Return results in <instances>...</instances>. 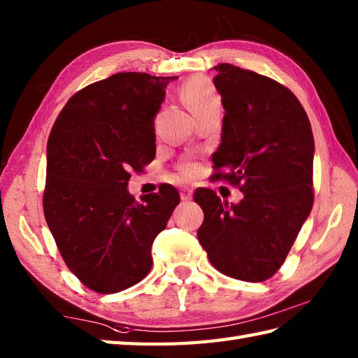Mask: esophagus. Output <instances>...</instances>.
<instances>
[{
  "label": "esophagus",
  "mask_w": 358,
  "mask_h": 358,
  "mask_svg": "<svg viewBox=\"0 0 358 358\" xmlns=\"http://www.w3.org/2000/svg\"><path fill=\"white\" fill-rule=\"evenodd\" d=\"M180 196H181V200H191L192 199V189L183 187L180 191Z\"/></svg>",
  "instance_id": "obj_1"
}]
</instances>
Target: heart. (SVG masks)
<instances>
[{"mask_svg":"<svg viewBox=\"0 0 358 358\" xmlns=\"http://www.w3.org/2000/svg\"><path fill=\"white\" fill-rule=\"evenodd\" d=\"M181 95H183V100L194 117L209 112L212 109H220V96L215 87L212 86V83L206 78L195 77L189 80L183 86ZM194 164H186L183 167V172L186 175L194 173Z\"/></svg>","mask_w":358,"mask_h":358,"instance_id":"heart-1","label":"heart"}]
</instances>
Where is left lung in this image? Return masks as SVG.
Masks as SVG:
<instances>
[{
	"label": "left lung",
	"instance_id": "1",
	"mask_svg": "<svg viewBox=\"0 0 358 358\" xmlns=\"http://www.w3.org/2000/svg\"><path fill=\"white\" fill-rule=\"evenodd\" d=\"M214 69L224 108L215 178L238 186L243 200L229 204L199 189L196 235L217 271L257 283L280 269L313 209L314 135L287 87L229 63Z\"/></svg>",
	"mask_w": 358,
	"mask_h": 358
}]
</instances>
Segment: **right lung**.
I'll use <instances>...</instances> for the list:
<instances>
[{
	"instance_id": "1",
	"label": "right lung",
	"mask_w": 358,
	"mask_h": 358,
	"mask_svg": "<svg viewBox=\"0 0 358 358\" xmlns=\"http://www.w3.org/2000/svg\"><path fill=\"white\" fill-rule=\"evenodd\" d=\"M177 78L120 72L96 81L66 103L49 135L45 222L67 268L95 292L148 275L152 243L180 203L171 185L141 201L127 191L131 171L155 157L154 121Z\"/></svg>"
}]
</instances>
